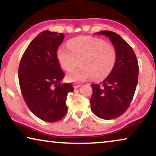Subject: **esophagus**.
<instances>
[{
	"mask_svg": "<svg viewBox=\"0 0 156 156\" xmlns=\"http://www.w3.org/2000/svg\"><path fill=\"white\" fill-rule=\"evenodd\" d=\"M80 86H81V84H80V83H73L74 89H77V88H78L79 87H80Z\"/></svg>",
	"mask_w": 156,
	"mask_h": 156,
	"instance_id": "34e87169",
	"label": "esophagus"
}]
</instances>
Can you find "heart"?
Here are the masks:
<instances>
[{
    "mask_svg": "<svg viewBox=\"0 0 156 156\" xmlns=\"http://www.w3.org/2000/svg\"><path fill=\"white\" fill-rule=\"evenodd\" d=\"M57 59L65 71H71L67 80L72 83H81L92 78L101 80L109 75L116 60L114 46L100 38L78 37L68 42V47L61 46L57 52Z\"/></svg>",
    "mask_w": 156,
    "mask_h": 156,
    "instance_id": "1",
    "label": "heart"
}]
</instances>
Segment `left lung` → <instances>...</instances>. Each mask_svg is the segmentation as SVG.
<instances>
[{
    "label": "left lung",
    "mask_w": 156,
    "mask_h": 156,
    "mask_svg": "<svg viewBox=\"0 0 156 156\" xmlns=\"http://www.w3.org/2000/svg\"><path fill=\"white\" fill-rule=\"evenodd\" d=\"M96 34L109 38L115 48L116 60L100 84L91 85V110L97 117L111 120L121 115L132 100L138 83V62L131 46L119 35L110 31Z\"/></svg>",
    "instance_id": "8db88e82"
}]
</instances>
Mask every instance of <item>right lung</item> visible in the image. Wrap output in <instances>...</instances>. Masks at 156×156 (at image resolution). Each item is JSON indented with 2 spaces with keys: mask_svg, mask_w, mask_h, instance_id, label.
I'll use <instances>...</instances> for the list:
<instances>
[{
  "mask_svg": "<svg viewBox=\"0 0 156 156\" xmlns=\"http://www.w3.org/2000/svg\"><path fill=\"white\" fill-rule=\"evenodd\" d=\"M63 34L44 31L28 46L19 67L20 89L28 107L38 118L49 122L62 119L67 112L66 101L73 92L71 83L61 84L64 73L57 52Z\"/></svg>",
  "mask_w": 156,
  "mask_h": 156,
  "instance_id": "add662e5",
  "label": "right lung"
}]
</instances>
